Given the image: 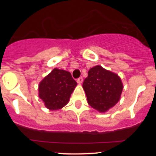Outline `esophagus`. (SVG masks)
Masks as SVG:
<instances>
[{"instance_id": "34e87169", "label": "esophagus", "mask_w": 156, "mask_h": 156, "mask_svg": "<svg viewBox=\"0 0 156 156\" xmlns=\"http://www.w3.org/2000/svg\"><path fill=\"white\" fill-rule=\"evenodd\" d=\"M77 82H78V84H81V83L83 82V78H82V77H80L79 78H78V79H77Z\"/></svg>"}]
</instances>
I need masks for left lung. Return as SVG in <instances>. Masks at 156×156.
Returning a JSON list of instances; mask_svg holds the SVG:
<instances>
[{"mask_svg": "<svg viewBox=\"0 0 156 156\" xmlns=\"http://www.w3.org/2000/svg\"><path fill=\"white\" fill-rule=\"evenodd\" d=\"M83 88L88 104L100 112H106L119 101L123 84L117 74L96 66L88 71Z\"/></svg>", "mask_w": 156, "mask_h": 156, "instance_id": "1", "label": "left lung"}]
</instances>
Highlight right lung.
Wrapping results in <instances>:
<instances>
[{
	"label": "right lung",
	"mask_w": 156,
	"mask_h": 156,
	"mask_svg": "<svg viewBox=\"0 0 156 156\" xmlns=\"http://www.w3.org/2000/svg\"><path fill=\"white\" fill-rule=\"evenodd\" d=\"M76 85L70 72L55 68L39 84V97L50 110L59 109L69 103Z\"/></svg>",
	"instance_id": "add662e5"
}]
</instances>
